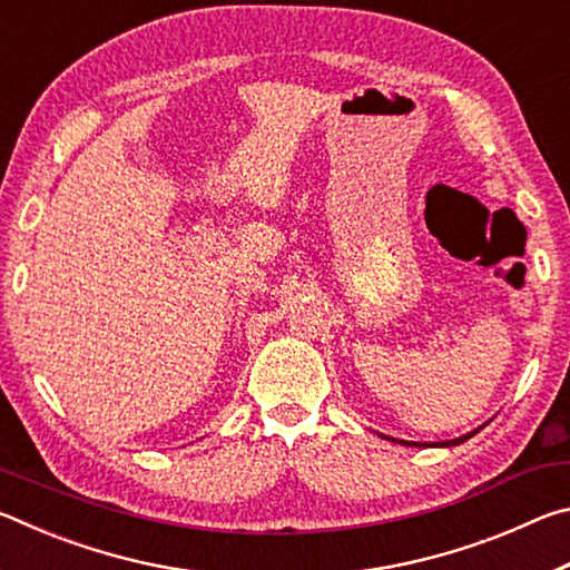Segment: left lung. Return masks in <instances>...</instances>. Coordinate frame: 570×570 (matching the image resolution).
Instances as JSON below:
<instances>
[{"label":"left lung","mask_w":570,"mask_h":570,"mask_svg":"<svg viewBox=\"0 0 570 570\" xmlns=\"http://www.w3.org/2000/svg\"><path fill=\"white\" fill-rule=\"evenodd\" d=\"M475 432H480V428L478 430H472V432H468V435H462V438H455V440H448V442H438V448H452V445H460V442H465V440H470L472 435H475ZM384 440H392V442H400V445H404V448H424L422 442H410V440H397V438H387V435H382Z\"/></svg>","instance_id":"obj_1"}]
</instances>
